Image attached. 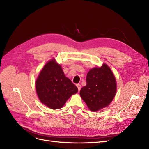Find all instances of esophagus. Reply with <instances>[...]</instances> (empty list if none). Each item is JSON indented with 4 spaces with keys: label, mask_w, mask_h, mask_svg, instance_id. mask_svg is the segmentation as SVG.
<instances>
[{
    "label": "esophagus",
    "mask_w": 149,
    "mask_h": 149,
    "mask_svg": "<svg viewBox=\"0 0 149 149\" xmlns=\"http://www.w3.org/2000/svg\"><path fill=\"white\" fill-rule=\"evenodd\" d=\"M76 86H77V87L78 88V90H79V91H80L81 88V86L80 84H77Z\"/></svg>",
    "instance_id": "1"
}]
</instances>
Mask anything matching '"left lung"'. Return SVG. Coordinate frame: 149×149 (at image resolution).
<instances>
[{"label":"left lung","instance_id":"8db88e82","mask_svg":"<svg viewBox=\"0 0 149 149\" xmlns=\"http://www.w3.org/2000/svg\"><path fill=\"white\" fill-rule=\"evenodd\" d=\"M116 83L112 70L106 64L91 69L87 74L86 85L80 94L91 111L96 112L107 106L113 99Z\"/></svg>","mask_w":149,"mask_h":149}]
</instances>
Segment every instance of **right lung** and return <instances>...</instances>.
<instances>
[{
	"label": "right lung",
	"instance_id": "obj_1",
	"mask_svg": "<svg viewBox=\"0 0 149 149\" xmlns=\"http://www.w3.org/2000/svg\"><path fill=\"white\" fill-rule=\"evenodd\" d=\"M41 102L52 109L63 106L68 99L78 92L76 86L67 78L61 67L52 60L45 65L36 82Z\"/></svg>",
	"mask_w": 149,
	"mask_h": 149
}]
</instances>
